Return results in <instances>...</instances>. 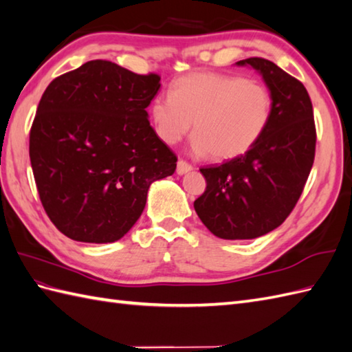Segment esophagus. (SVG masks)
Listing matches in <instances>:
<instances>
[{"instance_id":"34e87169","label":"esophagus","mask_w":352,"mask_h":352,"mask_svg":"<svg viewBox=\"0 0 352 352\" xmlns=\"http://www.w3.org/2000/svg\"><path fill=\"white\" fill-rule=\"evenodd\" d=\"M192 169H193V166L190 165V163H187V162H184L182 159L178 160V163H177V174L178 175H183V174L190 173Z\"/></svg>"}]
</instances>
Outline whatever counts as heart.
Wrapping results in <instances>:
<instances>
[{
    "mask_svg": "<svg viewBox=\"0 0 352 352\" xmlns=\"http://www.w3.org/2000/svg\"><path fill=\"white\" fill-rule=\"evenodd\" d=\"M274 100L268 87L253 79L216 72H193L174 80L170 96L150 106L154 132L174 145L193 124V153L217 162L249 153L272 122Z\"/></svg>",
    "mask_w": 352,
    "mask_h": 352,
    "instance_id": "b5f03b06",
    "label": "heart"
}]
</instances>
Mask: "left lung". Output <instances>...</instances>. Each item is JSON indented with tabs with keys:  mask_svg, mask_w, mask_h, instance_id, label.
I'll return each mask as SVG.
<instances>
[{
	"mask_svg": "<svg viewBox=\"0 0 352 352\" xmlns=\"http://www.w3.org/2000/svg\"><path fill=\"white\" fill-rule=\"evenodd\" d=\"M273 94L272 122L241 157L201 168L207 187L193 202L202 223L219 239L252 240L280 226L296 207L315 159L312 102L298 79L265 58L241 60Z\"/></svg>",
	"mask_w": 352,
	"mask_h": 352,
	"instance_id": "left-lung-1",
	"label": "left lung"
}]
</instances>
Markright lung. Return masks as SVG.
Segmentation results:
<instances>
[{
  "label": "right lung",
  "mask_w": 352,
  "mask_h": 352,
  "mask_svg": "<svg viewBox=\"0 0 352 352\" xmlns=\"http://www.w3.org/2000/svg\"><path fill=\"white\" fill-rule=\"evenodd\" d=\"M159 88L156 73L94 60L45 89L30 160L46 214L65 236L120 240L141 217L151 183L174 174L177 156L145 111Z\"/></svg>",
  "instance_id": "obj_1"
}]
</instances>
